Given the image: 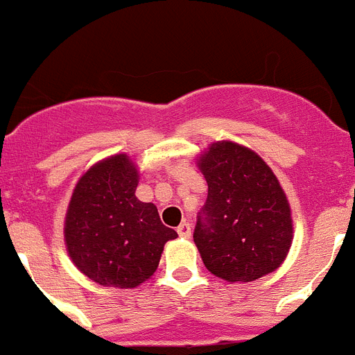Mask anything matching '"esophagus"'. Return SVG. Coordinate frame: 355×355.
<instances>
[{"label": "esophagus", "mask_w": 355, "mask_h": 355, "mask_svg": "<svg viewBox=\"0 0 355 355\" xmlns=\"http://www.w3.org/2000/svg\"><path fill=\"white\" fill-rule=\"evenodd\" d=\"M178 234H180L181 238H190L192 236V225L188 224V222H183V224L178 227Z\"/></svg>", "instance_id": "esophagus-1"}]
</instances>
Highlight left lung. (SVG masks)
I'll return each mask as SVG.
<instances>
[{
	"label": "left lung",
	"instance_id": "8db88e82",
	"mask_svg": "<svg viewBox=\"0 0 355 355\" xmlns=\"http://www.w3.org/2000/svg\"><path fill=\"white\" fill-rule=\"evenodd\" d=\"M208 199L193 241L205 266L227 283H250L277 270L293 240L286 193L249 147L222 140L200 155Z\"/></svg>",
	"mask_w": 355,
	"mask_h": 355
}]
</instances>
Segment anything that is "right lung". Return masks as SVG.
Instances as JSON below:
<instances>
[{"label":"right lung","mask_w":355,"mask_h":355,"mask_svg":"<svg viewBox=\"0 0 355 355\" xmlns=\"http://www.w3.org/2000/svg\"><path fill=\"white\" fill-rule=\"evenodd\" d=\"M139 168L128 155L97 162L78 181L65 213V247L94 283L137 288L158 268L163 245L178 238L153 202L137 199Z\"/></svg>","instance_id":"obj_1"}]
</instances>
